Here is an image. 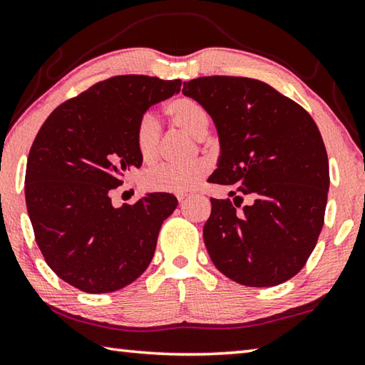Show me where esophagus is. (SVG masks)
I'll return each instance as SVG.
<instances>
[{"label":"esophagus","instance_id":"34e87169","mask_svg":"<svg viewBox=\"0 0 365 365\" xmlns=\"http://www.w3.org/2000/svg\"><path fill=\"white\" fill-rule=\"evenodd\" d=\"M187 197H188V195H177L178 202H183L185 200H187Z\"/></svg>","mask_w":365,"mask_h":365}]
</instances>
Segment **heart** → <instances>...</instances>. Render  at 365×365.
<instances>
[{"label": "heart", "instance_id": "heart-1", "mask_svg": "<svg viewBox=\"0 0 365 365\" xmlns=\"http://www.w3.org/2000/svg\"><path fill=\"white\" fill-rule=\"evenodd\" d=\"M165 115L170 123L185 134L193 138H202L209 129V115L202 105L188 96H180L164 105ZM161 128L155 116L143 115L135 128V145L143 161L151 163L160 153ZM209 164L196 161L183 168L158 165L148 169L142 175V187L155 193L185 195L195 190L202 178L207 175Z\"/></svg>", "mask_w": 365, "mask_h": 365}]
</instances>
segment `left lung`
<instances>
[{
    "mask_svg": "<svg viewBox=\"0 0 365 365\" xmlns=\"http://www.w3.org/2000/svg\"><path fill=\"white\" fill-rule=\"evenodd\" d=\"M214 121L220 158L210 183L230 185V200L210 197L202 236L217 269L249 287L294 277L316 247L329 191V160L313 118L269 84L241 76L183 83Z\"/></svg>",
    "mask_w": 365,
    "mask_h": 365,
    "instance_id": "left-lung-1",
    "label": "left lung"
}]
</instances>
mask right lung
Returning a JSON list of instances; mask_svg holds the SVG:
<instances>
[{"label":"right lung","instance_id":"add662e5","mask_svg":"<svg viewBox=\"0 0 365 365\" xmlns=\"http://www.w3.org/2000/svg\"><path fill=\"white\" fill-rule=\"evenodd\" d=\"M180 86L145 75L108 78L58 105L36 134L26 160V210L46 263L70 286L115 292L148 268L177 197L150 193L113 207L110 193L142 165L138 119Z\"/></svg>","mask_w":365,"mask_h":365}]
</instances>
